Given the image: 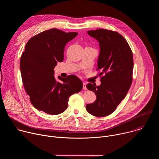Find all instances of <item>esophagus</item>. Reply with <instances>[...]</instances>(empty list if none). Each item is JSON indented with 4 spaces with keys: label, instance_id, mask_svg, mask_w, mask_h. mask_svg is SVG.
I'll return each instance as SVG.
<instances>
[{
    "label": "esophagus",
    "instance_id": "esophagus-1",
    "mask_svg": "<svg viewBox=\"0 0 159 159\" xmlns=\"http://www.w3.org/2000/svg\"><path fill=\"white\" fill-rule=\"evenodd\" d=\"M83 89L84 90H87V87H86V84L85 83H83Z\"/></svg>",
    "mask_w": 159,
    "mask_h": 159
}]
</instances>
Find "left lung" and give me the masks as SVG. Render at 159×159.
<instances>
[{
  "label": "left lung",
  "mask_w": 159,
  "mask_h": 159,
  "mask_svg": "<svg viewBox=\"0 0 159 159\" xmlns=\"http://www.w3.org/2000/svg\"><path fill=\"white\" fill-rule=\"evenodd\" d=\"M87 33L99 42L96 70L99 71L101 84L86 85L96 95L93 103L86 105V110L93 116L104 117L116 110L130 88L133 81V53L127 41L116 31L99 29Z\"/></svg>",
  "instance_id": "obj_1"
}]
</instances>
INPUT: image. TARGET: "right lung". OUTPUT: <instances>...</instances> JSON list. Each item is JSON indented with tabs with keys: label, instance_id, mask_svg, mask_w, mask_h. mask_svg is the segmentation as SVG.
<instances>
[{
	"label": "right lung",
	"instance_id": "1",
	"mask_svg": "<svg viewBox=\"0 0 159 159\" xmlns=\"http://www.w3.org/2000/svg\"><path fill=\"white\" fill-rule=\"evenodd\" d=\"M78 34L54 28L33 36L27 42L20 60L22 81L33 106L48 115H57L68 107L69 98L82 89V82L75 75L58 77L54 68L63 60L65 44Z\"/></svg>",
	"mask_w": 159,
	"mask_h": 159
}]
</instances>
